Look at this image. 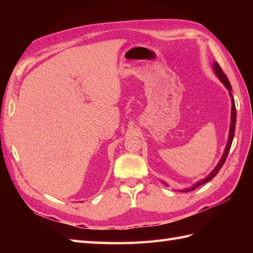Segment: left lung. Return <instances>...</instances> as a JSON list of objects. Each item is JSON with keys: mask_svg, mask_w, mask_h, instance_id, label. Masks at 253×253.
<instances>
[{"mask_svg": "<svg viewBox=\"0 0 253 253\" xmlns=\"http://www.w3.org/2000/svg\"><path fill=\"white\" fill-rule=\"evenodd\" d=\"M213 68H214V72H215L216 76L219 78V80H221V82L224 84L225 87H226L227 90L229 91V95H230V98H232V116H230V127H229L228 141H227V144H226V148H225V150H224V153H223V155H222V158H221V160H219L218 164L215 166V169H214L211 171V173H210V174L206 177V178L197 181L196 184L193 185L191 188H188V189L182 190V191H191V190H195L196 188H198L199 186L206 184L207 181L211 180L212 178H214V177L216 176V174L218 173L219 169H221L223 164L225 163V161H226V158H227V155H228L230 147H232V142H233V139H234V135H235V126H236V106H235V101H234V98H233V95H232V92H230V91H232V85H230V83H229L228 78L226 77V75L224 74V72L222 71V68L219 67V65H218V64H217L216 62L213 63Z\"/></svg>", "mask_w": 253, "mask_h": 253, "instance_id": "8db88e82", "label": "left lung"}]
</instances>
